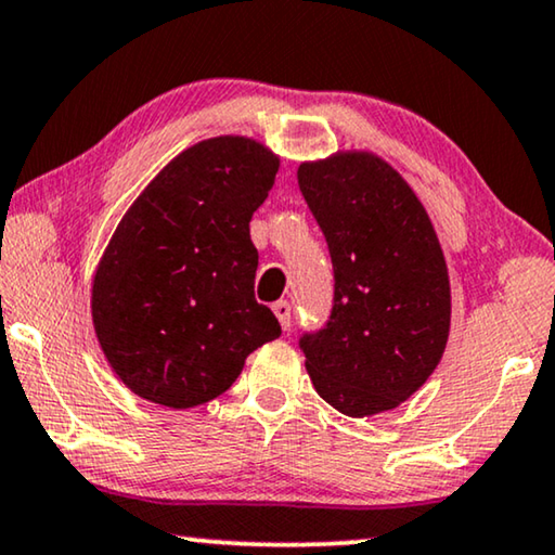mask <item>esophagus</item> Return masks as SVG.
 <instances>
[{
	"label": "esophagus",
	"instance_id": "esophagus-1",
	"mask_svg": "<svg viewBox=\"0 0 555 555\" xmlns=\"http://www.w3.org/2000/svg\"><path fill=\"white\" fill-rule=\"evenodd\" d=\"M271 309H274L281 328H284V331L292 328V304H288V301H276L274 306H271Z\"/></svg>",
	"mask_w": 555,
	"mask_h": 555
}]
</instances>
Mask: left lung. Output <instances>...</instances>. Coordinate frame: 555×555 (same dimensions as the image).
Segmentation results:
<instances>
[{"mask_svg":"<svg viewBox=\"0 0 555 555\" xmlns=\"http://www.w3.org/2000/svg\"><path fill=\"white\" fill-rule=\"evenodd\" d=\"M299 186L334 263L326 328L301 338L317 393L363 418L411 399L451 328V284L436 229L409 181L374 152L304 162Z\"/></svg>","mask_w":555,"mask_h":555,"instance_id":"8db88e82","label":"left lung"}]
</instances>
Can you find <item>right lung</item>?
<instances>
[{
	"label": "right lung",
	"mask_w": 555,
	"mask_h": 555,
	"mask_svg": "<svg viewBox=\"0 0 555 555\" xmlns=\"http://www.w3.org/2000/svg\"><path fill=\"white\" fill-rule=\"evenodd\" d=\"M279 156L249 137L189 146L124 214L92 281L96 341L121 384L167 409L217 399L281 336L254 299L249 221Z\"/></svg>",
	"instance_id": "right-lung-1"
}]
</instances>
